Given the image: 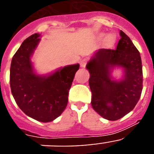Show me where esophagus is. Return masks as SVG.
I'll use <instances>...</instances> for the list:
<instances>
[{
  "mask_svg": "<svg viewBox=\"0 0 154 154\" xmlns=\"http://www.w3.org/2000/svg\"><path fill=\"white\" fill-rule=\"evenodd\" d=\"M87 63V59L86 58H83L82 60L80 61V65H81V67L84 68L85 66V65H86Z\"/></svg>",
  "mask_w": 154,
  "mask_h": 154,
  "instance_id": "34e87169",
  "label": "esophagus"
}]
</instances>
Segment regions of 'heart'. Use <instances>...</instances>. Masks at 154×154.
I'll list each match as a JSON object with an SVG mask.
<instances>
[{"instance_id":"obj_1","label":"heart","mask_w":154,"mask_h":154,"mask_svg":"<svg viewBox=\"0 0 154 154\" xmlns=\"http://www.w3.org/2000/svg\"><path fill=\"white\" fill-rule=\"evenodd\" d=\"M114 42H115V38L113 36H112V35H109L107 38V43H108V45H112Z\"/></svg>"}]
</instances>
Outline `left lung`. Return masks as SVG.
I'll use <instances>...</instances> for the list:
<instances>
[{
	"instance_id": "8db88e82",
	"label": "left lung",
	"mask_w": 154,
	"mask_h": 154,
	"mask_svg": "<svg viewBox=\"0 0 154 154\" xmlns=\"http://www.w3.org/2000/svg\"><path fill=\"white\" fill-rule=\"evenodd\" d=\"M116 49H99L86 65L90 73L89 87L93 109L104 119L115 121L132 111L143 89L142 62L140 52L123 31ZM123 67L125 76L112 80L110 73Z\"/></svg>"
}]
</instances>
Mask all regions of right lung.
<instances>
[{
  "mask_svg": "<svg viewBox=\"0 0 154 154\" xmlns=\"http://www.w3.org/2000/svg\"><path fill=\"white\" fill-rule=\"evenodd\" d=\"M41 35L35 33L23 42L12 58L10 85L19 108L30 117L40 122H51L62 113L79 65H67L48 75L34 72L31 57Z\"/></svg>",
  "mask_w": 154,
  "mask_h": 154,
  "instance_id": "obj_1",
  "label": "right lung"
}]
</instances>
